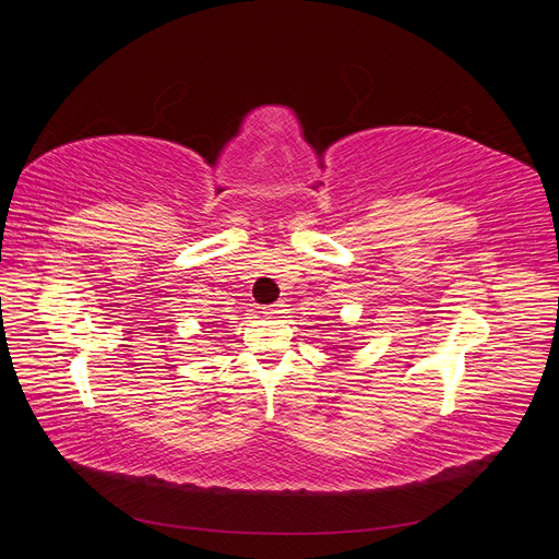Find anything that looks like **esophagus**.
<instances>
[{"instance_id": "obj_1", "label": "esophagus", "mask_w": 559, "mask_h": 559, "mask_svg": "<svg viewBox=\"0 0 559 559\" xmlns=\"http://www.w3.org/2000/svg\"><path fill=\"white\" fill-rule=\"evenodd\" d=\"M284 308H286L284 302H282V300H277V302H273V306H265V308H263V314H265L267 319H275V317H280V314H284V312H286Z\"/></svg>"}]
</instances>
